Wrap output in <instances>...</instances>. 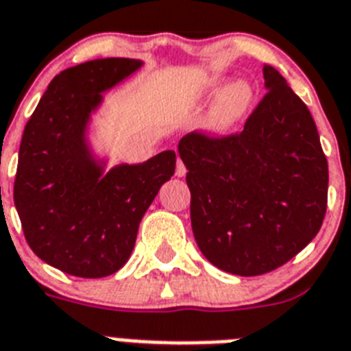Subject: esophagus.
<instances>
[{"label":"esophagus","mask_w":351,"mask_h":351,"mask_svg":"<svg viewBox=\"0 0 351 351\" xmlns=\"http://www.w3.org/2000/svg\"><path fill=\"white\" fill-rule=\"evenodd\" d=\"M185 173H187V169H185L184 162L182 160L176 162V176H178V178H182V176H185Z\"/></svg>","instance_id":"obj_1"}]
</instances>
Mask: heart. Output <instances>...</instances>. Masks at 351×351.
Segmentation results:
<instances>
[{"label":"heart","instance_id":"b5f03b06","mask_svg":"<svg viewBox=\"0 0 351 351\" xmlns=\"http://www.w3.org/2000/svg\"><path fill=\"white\" fill-rule=\"evenodd\" d=\"M253 87L246 80H234L225 85L223 78H208L199 87L202 101H212L207 126L212 134L230 132L250 110L253 103Z\"/></svg>","mask_w":351,"mask_h":351}]
</instances>
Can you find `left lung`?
<instances>
[{
	"instance_id": "8db88e82",
	"label": "left lung",
	"mask_w": 351,
	"mask_h": 351,
	"mask_svg": "<svg viewBox=\"0 0 351 351\" xmlns=\"http://www.w3.org/2000/svg\"><path fill=\"white\" fill-rule=\"evenodd\" d=\"M262 73L267 94L241 134L178 143L194 239L210 264L239 276L291 261L326 212L328 164L316 123L275 67Z\"/></svg>"
}]
</instances>
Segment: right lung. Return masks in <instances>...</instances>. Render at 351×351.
I'll list each match as a JSON object with an SVG mask.
<instances>
[{
	"label": "right lung",
	"instance_id": "1",
	"mask_svg": "<svg viewBox=\"0 0 351 351\" xmlns=\"http://www.w3.org/2000/svg\"><path fill=\"white\" fill-rule=\"evenodd\" d=\"M143 66L96 58L62 71L26 123L14 203L35 255L67 275L103 278L125 266L144 212L175 175L173 149L108 169L90 143L103 94Z\"/></svg>",
	"mask_w": 351,
	"mask_h": 351
}]
</instances>
